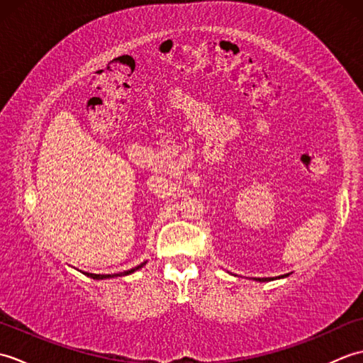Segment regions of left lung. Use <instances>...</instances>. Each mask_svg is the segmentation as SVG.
Listing matches in <instances>:
<instances>
[{
  "label": "left lung",
  "instance_id": "1",
  "mask_svg": "<svg viewBox=\"0 0 363 363\" xmlns=\"http://www.w3.org/2000/svg\"><path fill=\"white\" fill-rule=\"evenodd\" d=\"M279 277H284V276H277L276 279H279ZM256 281H260V282H267V281H273V277H257Z\"/></svg>",
  "mask_w": 363,
  "mask_h": 363
}]
</instances>
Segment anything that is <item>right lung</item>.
I'll use <instances>...</instances> for the list:
<instances>
[{
	"mask_svg": "<svg viewBox=\"0 0 363 363\" xmlns=\"http://www.w3.org/2000/svg\"><path fill=\"white\" fill-rule=\"evenodd\" d=\"M146 264V262H143V264H140V265H137L135 268H130V269H128V272H125V273H120V274H94V273H84V274H87L89 277H91V279H109V277H115V276H125V274H130V273H134V272H137L138 268H142L143 265Z\"/></svg>",
	"mask_w": 363,
	"mask_h": 363,
	"instance_id": "1",
	"label": "right lung"
}]
</instances>
